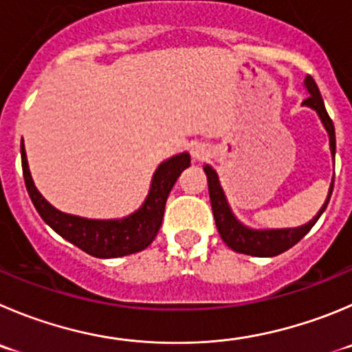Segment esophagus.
Segmentation results:
<instances>
[{
	"label": "esophagus",
	"instance_id": "esophagus-1",
	"mask_svg": "<svg viewBox=\"0 0 352 352\" xmlns=\"http://www.w3.org/2000/svg\"><path fill=\"white\" fill-rule=\"evenodd\" d=\"M191 156L195 157V160L201 161L208 156V149H206L205 144H196V146L191 149Z\"/></svg>",
	"mask_w": 352,
	"mask_h": 352
}]
</instances>
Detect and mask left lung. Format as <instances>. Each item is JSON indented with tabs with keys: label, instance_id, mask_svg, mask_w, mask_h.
<instances>
[{
	"label": "left lung",
	"instance_id": "left-lung-1",
	"mask_svg": "<svg viewBox=\"0 0 352 352\" xmlns=\"http://www.w3.org/2000/svg\"><path fill=\"white\" fill-rule=\"evenodd\" d=\"M304 87L305 90L309 91V97L302 102V106L316 111L321 123H323L324 130H327L328 139H330L331 157H335L333 121L330 120L327 109H324V102L320 94V88H318L316 81L311 76H305ZM203 170H205L206 173V180H208L210 201H212L213 217H215V224L217 229H219V234H221V238L224 239V243L231 248V250L238 252V254L254 255V257H276V255L283 254L288 248L297 245V243L311 231V228L316 224L318 219L321 217V213L327 208L328 201H330L331 191H333V179H331L330 189H328V196L327 199H324L323 206H321L320 212H318L307 224L298 226V228L254 229L245 226L241 221H238V217L234 215V212H232L231 206H229V201L228 198H226V192L224 189H222L221 180H219V175H217L215 170L210 165L203 166Z\"/></svg>",
	"mask_w": 352,
	"mask_h": 352
}]
</instances>
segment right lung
<instances>
[{
  "label": "right lung",
  "mask_w": 352,
  "mask_h": 352,
  "mask_svg": "<svg viewBox=\"0 0 352 352\" xmlns=\"http://www.w3.org/2000/svg\"><path fill=\"white\" fill-rule=\"evenodd\" d=\"M21 154L25 187L43 221L69 243L97 258L124 257L147 248L160 231L172 187L180 173L191 166L189 153L175 154L161 161L151 179L149 192L135 212L121 219H87L60 212L43 198L29 170L24 140L21 144Z\"/></svg>",
  "instance_id": "right-lung-1"
}]
</instances>
